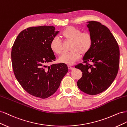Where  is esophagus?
<instances>
[{
    "label": "esophagus",
    "instance_id": "esophagus-1",
    "mask_svg": "<svg viewBox=\"0 0 127 127\" xmlns=\"http://www.w3.org/2000/svg\"><path fill=\"white\" fill-rule=\"evenodd\" d=\"M68 69H69V70H72V69H74V67H72L70 66H68Z\"/></svg>",
    "mask_w": 127,
    "mask_h": 127
}]
</instances>
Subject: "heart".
Returning <instances> with one entry per match:
<instances>
[{"mask_svg": "<svg viewBox=\"0 0 127 127\" xmlns=\"http://www.w3.org/2000/svg\"><path fill=\"white\" fill-rule=\"evenodd\" d=\"M61 36L65 41L71 42L69 53H64L59 59V62L68 65H72L78 60L81 55H85L90 51L93 38L88 32H81L73 26H67L61 33ZM50 47L55 54L60 55L63 52V43L59 37H54L50 43Z\"/></svg>", "mask_w": 127, "mask_h": 127, "instance_id": "b5f03b06", "label": "heart"}]
</instances>
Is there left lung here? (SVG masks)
<instances>
[{"label":"left lung","instance_id":"obj_1","mask_svg":"<svg viewBox=\"0 0 127 127\" xmlns=\"http://www.w3.org/2000/svg\"><path fill=\"white\" fill-rule=\"evenodd\" d=\"M87 23L93 43L90 51L83 57L84 64L75 66L83 74L77 84L80 90L94 95L107 90L116 78L120 51L116 39L107 27L96 21Z\"/></svg>","mask_w":127,"mask_h":127}]
</instances>
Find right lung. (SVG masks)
<instances>
[{
	"instance_id": "obj_1",
	"label": "right lung",
	"mask_w": 127,
	"mask_h": 127,
	"mask_svg": "<svg viewBox=\"0 0 127 127\" xmlns=\"http://www.w3.org/2000/svg\"><path fill=\"white\" fill-rule=\"evenodd\" d=\"M59 31L53 26L31 27L18 34L11 52L15 77L31 95L46 98L54 94L68 72L67 66L56 60L50 43Z\"/></svg>"
}]
</instances>
